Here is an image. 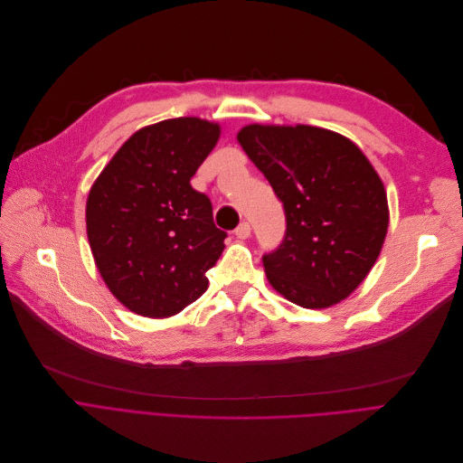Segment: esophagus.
I'll return each instance as SVG.
<instances>
[{"instance_id":"34e87169","label":"esophagus","mask_w":463,"mask_h":463,"mask_svg":"<svg viewBox=\"0 0 463 463\" xmlns=\"http://www.w3.org/2000/svg\"><path fill=\"white\" fill-rule=\"evenodd\" d=\"M235 237H237V239H247V237H250V224H249V222H241V224L235 228Z\"/></svg>"}]
</instances>
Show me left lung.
Wrapping results in <instances>:
<instances>
[{
	"mask_svg": "<svg viewBox=\"0 0 463 463\" xmlns=\"http://www.w3.org/2000/svg\"><path fill=\"white\" fill-rule=\"evenodd\" d=\"M237 141L286 214L282 243L261 258L273 288L303 309L348 298L375 266L390 218L365 154L332 129L303 124H250Z\"/></svg>",
	"mask_w": 463,
	"mask_h": 463,
	"instance_id": "obj_1",
	"label": "left lung"
}]
</instances>
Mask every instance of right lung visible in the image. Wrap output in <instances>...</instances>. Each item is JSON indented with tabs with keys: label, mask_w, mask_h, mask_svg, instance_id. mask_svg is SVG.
Wrapping results in <instances>:
<instances>
[{
	"label": "right lung",
	"mask_w": 463,
	"mask_h": 463,
	"mask_svg": "<svg viewBox=\"0 0 463 463\" xmlns=\"http://www.w3.org/2000/svg\"><path fill=\"white\" fill-rule=\"evenodd\" d=\"M220 137V126L195 117L136 131L90 188L86 233L98 271L136 315L167 318L209 286L226 232L211 200L190 179Z\"/></svg>",
	"instance_id": "add662e5"
}]
</instances>
